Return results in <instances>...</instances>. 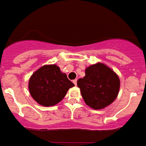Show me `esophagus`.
<instances>
[{"mask_svg": "<svg viewBox=\"0 0 146 146\" xmlns=\"http://www.w3.org/2000/svg\"><path fill=\"white\" fill-rule=\"evenodd\" d=\"M73 83H74V85H75V86H76V85H77V80H76V79H75V80H73Z\"/></svg>", "mask_w": 146, "mask_h": 146, "instance_id": "esophagus-1", "label": "esophagus"}]
</instances>
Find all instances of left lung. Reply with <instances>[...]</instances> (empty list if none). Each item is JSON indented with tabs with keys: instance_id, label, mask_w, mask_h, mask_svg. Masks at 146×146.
Instances as JSON below:
<instances>
[{
	"instance_id": "obj_1",
	"label": "left lung",
	"mask_w": 146,
	"mask_h": 146,
	"mask_svg": "<svg viewBox=\"0 0 146 146\" xmlns=\"http://www.w3.org/2000/svg\"><path fill=\"white\" fill-rule=\"evenodd\" d=\"M85 103L99 110L111 105L118 95L119 77L111 68L97 62L85 69V76L77 82Z\"/></svg>"
}]
</instances>
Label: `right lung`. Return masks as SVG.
<instances>
[{"label": "right lung", "mask_w": 146, "mask_h": 146, "mask_svg": "<svg viewBox=\"0 0 146 146\" xmlns=\"http://www.w3.org/2000/svg\"><path fill=\"white\" fill-rule=\"evenodd\" d=\"M74 84L56 65H45L30 77L29 90L31 97L43 106H53L61 102Z\"/></svg>", "instance_id": "obj_1"}]
</instances>
